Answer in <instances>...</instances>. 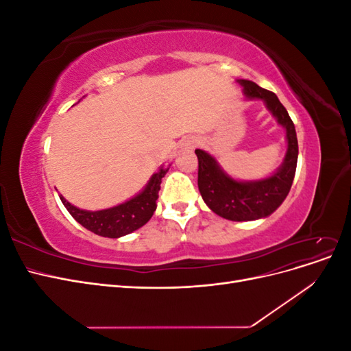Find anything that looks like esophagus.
<instances>
[{"mask_svg":"<svg viewBox=\"0 0 351 351\" xmlns=\"http://www.w3.org/2000/svg\"><path fill=\"white\" fill-rule=\"evenodd\" d=\"M195 145H196V141H195V139H189V141L184 142V146H189V147H192V146H195Z\"/></svg>","mask_w":351,"mask_h":351,"instance_id":"esophagus-1","label":"esophagus"}]
</instances>
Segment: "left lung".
<instances>
[{"label":"left lung","mask_w":351,"mask_h":351,"mask_svg":"<svg viewBox=\"0 0 351 351\" xmlns=\"http://www.w3.org/2000/svg\"><path fill=\"white\" fill-rule=\"evenodd\" d=\"M237 82L243 86L247 99H262L278 124L285 129L287 154L284 162L267 178L237 182L219 167L214 156L196 149L197 186L202 199L217 215L230 221H252L271 215L289 195L295 174L299 145L294 124L277 95L250 80L240 79Z\"/></svg>","instance_id":"1"}]
</instances>
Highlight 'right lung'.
Instances as JSON below:
<instances>
[{
  "mask_svg": "<svg viewBox=\"0 0 351 351\" xmlns=\"http://www.w3.org/2000/svg\"><path fill=\"white\" fill-rule=\"evenodd\" d=\"M167 171L168 168L161 167L159 171L151 177L139 195H136L121 205L108 209L84 210L73 206L62 196H60V199L62 205L70 212V215L84 228L102 237L119 239L130 234V232L141 228L151 219L156 209V199L159 189H161L162 177L167 174Z\"/></svg>",
  "mask_w": 351,
  "mask_h": 351,
  "instance_id": "1",
  "label": "right lung"
}]
</instances>
